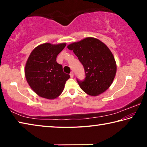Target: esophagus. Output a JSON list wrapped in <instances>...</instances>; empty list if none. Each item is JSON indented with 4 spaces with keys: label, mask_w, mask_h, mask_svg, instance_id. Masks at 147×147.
<instances>
[{
    "label": "esophagus",
    "mask_w": 147,
    "mask_h": 147,
    "mask_svg": "<svg viewBox=\"0 0 147 147\" xmlns=\"http://www.w3.org/2000/svg\"><path fill=\"white\" fill-rule=\"evenodd\" d=\"M70 76H71V78H73V77H74L73 72H71V73H70Z\"/></svg>",
    "instance_id": "34e87169"
}]
</instances>
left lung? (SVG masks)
<instances>
[{
	"label": "left lung",
	"instance_id": "obj_1",
	"mask_svg": "<svg viewBox=\"0 0 147 147\" xmlns=\"http://www.w3.org/2000/svg\"><path fill=\"white\" fill-rule=\"evenodd\" d=\"M67 48L73 51L84 66L85 78L77 79L81 89L91 96L107 90L117 71L115 58L108 47L97 39L87 38L69 45Z\"/></svg>",
	"mask_w": 147,
	"mask_h": 147
}]
</instances>
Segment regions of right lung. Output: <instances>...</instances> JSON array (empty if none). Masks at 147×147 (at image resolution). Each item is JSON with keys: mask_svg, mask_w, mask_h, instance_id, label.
<instances>
[{"mask_svg": "<svg viewBox=\"0 0 147 147\" xmlns=\"http://www.w3.org/2000/svg\"><path fill=\"white\" fill-rule=\"evenodd\" d=\"M66 43H47L34 49L27 60L25 76L29 86L41 97L54 99L63 91L70 75L65 73L56 58Z\"/></svg>", "mask_w": 147, "mask_h": 147, "instance_id": "right-lung-1", "label": "right lung"}]
</instances>
